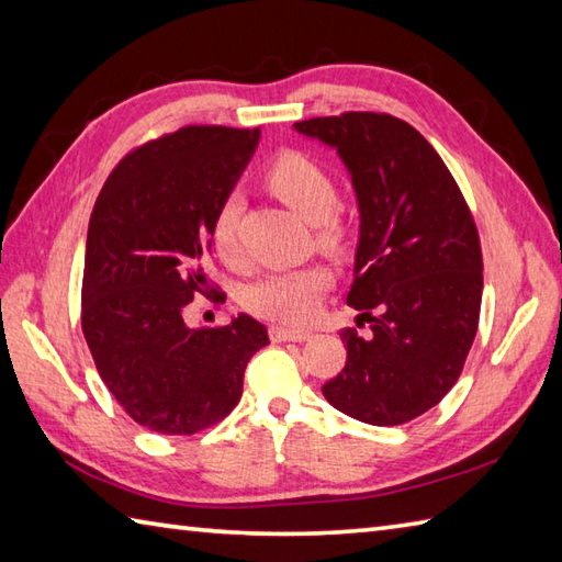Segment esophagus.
Instances as JSON below:
<instances>
[{
	"label": "esophagus",
	"instance_id": "34e87169",
	"mask_svg": "<svg viewBox=\"0 0 562 562\" xmlns=\"http://www.w3.org/2000/svg\"><path fill=\"white\" fill-rule=\"evenodd\" d=\"M270 338H272V342H304V340L312 338V330L272 326L270 328Z\"/></svg>",
	"mask_w": 562,
	"mask_h": 562
}]
</instances>
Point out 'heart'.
Masks as SVG:
<instances>
[{
	"label": "heart",
	"mask_w": 562,
	"mask_h": 562,
	"mask_svg": "<svg viewBox=\"0 0 562 562\" xmlns=\"http://www.w3.org/2000/svg\"><path fill=\"white\" fill-rule=\"evenodd\" d=\"M266 183L284 205L308 224H318V238L324 246L336 248L342 241V229L330 220L336 207V183L324 166L304 157L300 151H288L270 164ZM241 193L224 195L212 217L210 241L226 266L241 260L238 246V220H241ZM328 272L318 266L296 270H274L262 274L246 290V306L262 318L280 324H302L316 314L321 294L328 288Z\"/></svg>",
	"instance_id": "obj_1"
}]
</instances>
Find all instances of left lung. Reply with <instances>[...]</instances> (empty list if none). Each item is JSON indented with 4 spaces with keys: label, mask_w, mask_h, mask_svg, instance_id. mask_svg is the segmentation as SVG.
I'll use <instances>...</instances> for the list:
<instances>
[{
    "label": "left lung",
    "mask_w": 562,
    "mask_h": 562,
    "mask_svg": "<svg viewBox=\"0 0 562 562\" xmlns=\"http://www.w3.org/2000/svg\"><path fill=\"white\" fill-rule=\"evenodd\" d=\"M338 151L360 212L348 304L369 333L345 328V369L326 401L367 425H401L447 396L463 369L483 296L469 205L432 145L386 113L294 123Z\"/></svg>",
    "instance_id": "left-lung-1"
}]
</instances>
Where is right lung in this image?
Here are the masks:
<instances>
[{"label":"right lung","instance_id":"right-lung-1","mask_svg":"<svg viewBox=\"0 0 562 562\" xmlns=\"http://www.w3.org/2000/svg\"><path fill=\"white\" fill-rule=\"evenodd\" d=\"M260 130L190 125L115 166L93 205L81 284V330L103 384L142 427L195 435L234 411L266 326L238 314L188 328L207 294L210 226L258 147Z\"/></svg>","mask_w":562,"mask_h":562}]
</instances>
